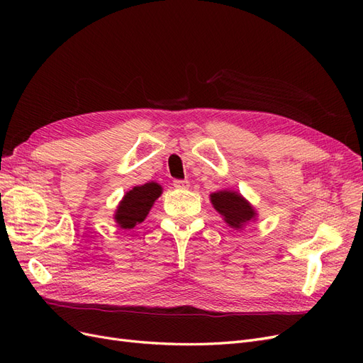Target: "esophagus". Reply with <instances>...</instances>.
Here are the masks:
<instances>
[{"label":"esophagus","instance_id":"34e87169","mask_svg":"<svg viewBox=\"0 0 363 363\" xmlns=\"http://www.w3.org/2000/svg\"><path fill=\"white\" fill-rule=\"evenodd\" d=\"M174 188L175 189H179V191H186V189H189V182L188 180H174Z\"/></svg>","mask_w":363,"mask_h":363}]
</instances>
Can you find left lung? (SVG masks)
I'll use <instances>...</instances> for the list:
<instances>
[{
    "label": "left lung",
    "mask_w": 363,
    "mask_h": 363,
    "mask_svg": "<svg viewBox=\"0 0 363 363\" xmlns=\"http://www.w3.org/2000/svg\"><path fill=\"white\" fill-rule=\"evenodd\" d=\"M211 203L224 221L235 230H242L248 223L256 221L257 211L242 194L233 189H223L211 194Z\"/></svg>",
    "instance_id": "8db88e82"
}]
</instances>
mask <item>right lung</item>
<instances>
[{
	"instance_id": "right-lung-1",
	"label": "right lung",
	"mask_w": 363,
	"mask_h": 363,
	"mask_svg": "<svg viewBox=\"0 0 363 363\" xmlns=\"http://www.w3.org/2000/svg\"><path fill=\"white\" fill-rule=\"evenodd\" d=\"M162 192V186L156 182L135 186V188L127 191L113 213L116 225L127 230L144 223L152 204L156 203Z\"/></svg>"
}]
</instances>
